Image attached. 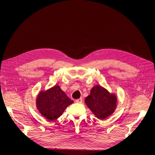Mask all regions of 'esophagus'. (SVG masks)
<instances>
[{"label": "esophagus", "instance_id": "34e87169", "mask_svg": "<svg viewBox=\"0 0 155 155\" xmlns=\"http://www.w3.org/2000/svg\"><path fill=\"white\" fill-rule=\"evenodd\" d=\"M82 101H83L82 98H80V99H77V100L75 101V102H76L77 103H82Z\"/></svg>", "mask_w": 155, "mask_h": 155}]
</instances>
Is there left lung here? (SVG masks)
I'll return each instance as SVG.
<instances>
[{
	"label": "left lung",
	"mask_w": 155,
	"mask_h": 155,
	"mask_svg": "<svg viewBox=\"0 0 155 155\" xmlns=\"http://www.w3.org/2000/svg\"><path fill=\"white\" fill-rule=\"evenodd\" d=\"M85 102L97 118L104 119L115 110L117 98L115 95L110 94L106 89L96 85L92 88Z\"/></svg>",
	"instance_id": "1"
}]
</instances>
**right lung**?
<instances>
[{
  "mask_svg": "<svg viewBox=\"0 0 155 155\" xmlns=\"http://www.w3.org/2000/svg\"><path fill=\"white\" fill-rule=\"evenodd\" d=\"M73 102L58 85H55L46 92H41L36 99L38 109L48 120L58 119Z\"/></svg>",
  "mask_w": 155,
  "mask_h": 155,
  "instance_id": "right-lung-1",
  "label": "right lung"
}]
</instances>
